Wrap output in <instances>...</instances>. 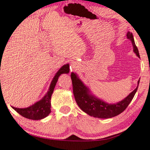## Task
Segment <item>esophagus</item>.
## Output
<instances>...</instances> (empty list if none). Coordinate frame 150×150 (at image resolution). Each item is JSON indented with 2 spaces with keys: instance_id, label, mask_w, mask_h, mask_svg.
<instances>
[{
  "instance_id": "34e87169",
  "label": "esophagus",
  "mask_w": 150,
  "mask_h": 150,
  "mask_svg": "<svg viewBox=\"0 0 150 150\" xmlns=\"http://www.w3.org/2000/svg\"><path fill=\"white\" fill-rule=\"evenodd\" d=\"M70 69H71V70H74V69H76V66L74 64H71V66H70Z\"/></svg>"
}]
</instances>
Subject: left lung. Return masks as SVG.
<instances>
[{
  "label": "left lung",
  "instance_id": "8db88e82",
  "mask_svg": "<svg viewBox=\"0 0 150 150\" xmlns=\"http://www.w3.org/2000/svg\"><path fill=\"white\" fill-rule=\"evenodd\" d=\"M127 38L132 42L134 52L137 55V57L140 58L138 48L135 44L132 33L128 32ZM71 79L72 81L74 96L79 107L89 115L101 119L113 117L125 110L134 98L139 84V81L136 89L122 101L115 104H108L100 99H98L93 95H91L89 89L84 85L75 73L71 72Z\"/></svg>",
  "mask_w": 150,
  "mask_h": 150
}]
</instances>
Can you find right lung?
<instances>
[{"label":"right lung","instance_id":"right-lung-1","mask_svg":"<svg viewBox=\"0 0 150 150\" xmlns=\"http://www.w3.org/2000/svg\"><path fill=\"white\" fill-rule=\"evenodd\" d=\"M69 64H66L63 65L59 69V71H57L54 78H53L52 82H51L48 92H47L44 97L42 99H41L40 101L37 102L36 103L27 108H15L13 106H12V108L16 112H18L20 115L23 116L24 117L29 119V120H40L48 116L51 112V96H52L59 76L62 74L69 73Z\"/></svg>","mask_w":150,"mask_h":150}]
</instances>
